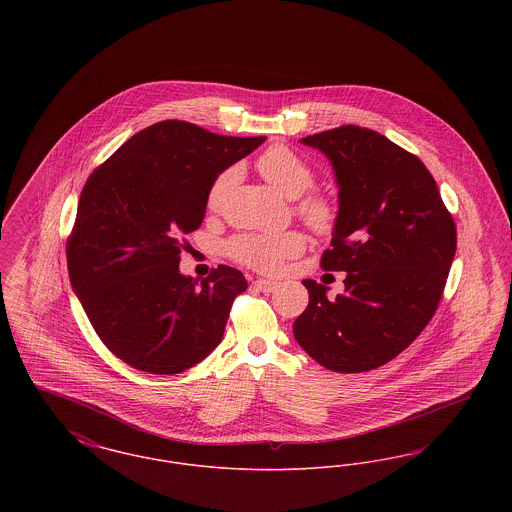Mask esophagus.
<instances>
[{
    "label": "esophagus",
    "mask_w": 512,
    "mask_h": 512,
    "mask_svg": "<svg viewBox=\"0 0 512 512\" xmlns=\"http://www.w3.org/2000/svg\"><path fill=\"white\" fill-rule=\"evenodd\" d=\"M253 286H255L259 292L265 293L274 292V290L278 288V284H276V282H270V280H265V278L255 280V282H253Z\"/></svg>",
    "instance_id": "1"
}]
</instances>
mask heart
<instances>
[{
  "label": "heart",
  "instance_id": "heart-1",
  "mask_svg": "<svg viewBox=\"0 0 512 512\" xmlns=\"http://www.w3.org/2000/svg\"><path fill=\"white\" fill-rule=\"evenodd\" d=\"M257 171L268 184L286 197H299L305 194L313 182L315 174L311 167L290 147L270 146L257 159ZM238 176L236 169L220 172L207 194V207L211 211L219 209L222 199ZM297 213L313 230L330 232L338 219L336 205L322 195H311L297 205ZM305 240L299 232H280V234H244L234 238L228 251L230 255L245 267L255 268L259 272H276L282 263L303 251Z\"/></svg>",
  "mask_w": 512,
  "mask_h": 512
}]
</instances>
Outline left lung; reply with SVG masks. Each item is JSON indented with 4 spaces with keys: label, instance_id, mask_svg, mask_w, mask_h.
<instances>
[{
    "label": "left lung",
    "instance_id": "1",
    "mask_svg": "<svg viewBox=\"0 0 512 512\" xmlns=\"http://www.w3.org/2000/svg\"><path fill=\"white\" fill-rule=\"evenodd\" d=\"M301 144L324 153L334 169L338 219L320 267L347 276L336 299L303 280L309 305L293 336L328 370H372L407 349L434 317L457 228L424 163L386 136L347 124Z\"/></svg>",
    "mask_w": 512,
    "mask_h": 512
}]
</instances>
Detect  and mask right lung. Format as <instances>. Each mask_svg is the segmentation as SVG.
<instances>
[{
	"mask_svg": "<svg viewBox=\"0 0 512 512\" xmlns=\"http://www.w3.org/2000/svg\"><path fill=\"white\" fill-rule=\"evenodd\" d=\"M265 140L157 122L88 178L67 242L69 278L99 340L126 365L178 374L219 345L244 274L219 265L201 282L184 276L180 242L201 226L215 178Z\"/></svg>",
	"mask_w": 512,
	"mask_h": 512,
	"instance_id": "add662e5",
	"label": "right lung"
}]
</instances>
